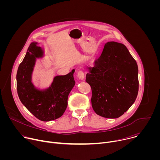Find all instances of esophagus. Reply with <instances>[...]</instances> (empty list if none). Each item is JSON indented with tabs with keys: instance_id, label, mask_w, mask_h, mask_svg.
Instances as JSON below:
<instances>
[{
	"instance_id": "obj_1",
	"label": "esophagus",
	"mask_w": 160,
	"mask_h": 160,
	"mask_svg": "<svg viewBox=\"0 0 160 160\" xmlns=\"http://www.w3.org/2000/svg\"><path fill=\"white\" fill-rule=\"evenodd\" d=\"M77 77L80 80H83L84 79V73L82 72V71H79L78 73H77Z\"/></svg>"
}]
</instances>
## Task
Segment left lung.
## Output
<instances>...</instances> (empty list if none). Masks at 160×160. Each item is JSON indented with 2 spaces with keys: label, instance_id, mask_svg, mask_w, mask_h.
<instances>
[{
  "label": "left lung",
  "instance_id": "8db88e82",
  "mask_svg": "<svg viewBox=\"0 0 160 160\" xmlns=\"http://www.w3.org/2000/svg\"><path fill=\"white\" fill-rule=\"evenodd\" d=\"M94 67H88L92 106L107 118L121 117L135 102L139 91L138 66L125 45L108 42Z\"/></svg>",
  "mask_w": 160,
  "mask_h": 160
}]
</instances>
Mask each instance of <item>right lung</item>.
<instances>
[{
	"label": "right lung",
	"instance_id": "right-lung-1",
	"mask_svg": "<svg viewBox=\"0 0 160 160\" xmlns=\"http://www.w3.org/2000/svg\"><path fill=\"white\" fill-rule=\"evenodd\" d=\"M37 42L30 45L27 54L19 64L17 75V91L19 98L27 109L38 120L49 122L61 117L68 106V98L75 82V70L66 75L54 78L51 86L38 89L32 82V73L37 58L43 56V50Z\"/></svg>",
	"mask_w": 160,
	"mask_h": 160
}]
</instances>
